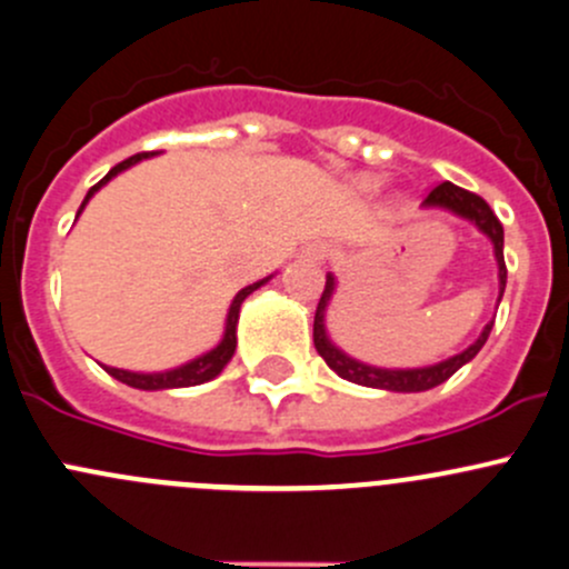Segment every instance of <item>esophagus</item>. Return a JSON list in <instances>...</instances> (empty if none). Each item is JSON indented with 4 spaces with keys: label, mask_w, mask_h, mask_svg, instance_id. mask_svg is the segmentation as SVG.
Here are the masks:
<instances>
[{
    "label": "esophagus",
    "mask_w": 569,
    "mask_h": 569,
    "mask_svg": "<svg viewBox=\"0 0 569 569\" xmlns=\"http://www.w3.org/2000/svg\"><path fill=\"white\" fill-rule=\"evenodd\" d=\"M310 256H313V259H327V244H313V248H310Z\"/></svg>",
    "instance_id": "34e87169"
}]
</instances>
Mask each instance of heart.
Masks as SVG:
<instances>
[{
    "instance_id": "obj_1",
    "label": "heart",
    "mask_w": 569,
    "mask_h": 569,
    "mask_svg": "<svg viewBox=\"0 0 569 569\" xmlns=\"http://www.w3.org/2000/svg\"><path fill=\"white\" fill-rule=\"evenodd\" d=\"M362 188L373 190V188H379V182H376V179H365V182H362Z\"/></svg>"
}]
</instances>
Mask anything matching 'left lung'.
Listing matches in <instances>:
<instances>
[{
  "mask_svg": "<svg viewBox=\"0 0 569 569\" xmlns=\"http://www.w3.org/2000/svg\"><path fill=\"white\" fill-rule=\"evenodd\" d=\"M422 207L450 209V212H456L458 218L471 220V223H475L477 229H480L482 234H486L490 242H493L496 264H499V300H501V295H505V286H507L505 229H501V223H499V218L493 214V209L486 204V199H480L477 193H469V190L458 188V184H452V182H441V184H436L433 190H430L428 199L422 201ZM332 291H335V278H332V274H327L325 295H321L319 308H316V319H313L316 351L325 357V362L330 365V368L340 376V379L355 381V385H362V387H376V390L422 392V390H430V387H439L441 381L450 379V376L456 373L458 368H463L466 362L475 360L477 351L486 346L490 327H493V321H490V325H486V330H482L480 338H477L475 343L469 346V349L460 351V355L450 357V360H445V362L428 365V368H406V370H400V368H395V370L392 368H373V365H365L360 360H355V357L346 355V351H340L338 346H335L332 340L327 338L325 310L332 300Z\"/></svg>",
  "mask_w": 569,
  "mask_h": 569,
  "instance_id": "obj_1",
  "label": "left lung"
}]
</instances>
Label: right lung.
Listing matches in <instances>:
<instances>
[{
    "instance_id": "1",
    "label": "right lung",
    "mask_w": 569,
    "mask_h": 569,
    "mask_svg": "<svg viewBox=\"0 0 569 569\" xmlns=\"http://www.w3.org/2000/svg\"><path fill=\"white\" fill-rule=\"evenodd\" d=\"M149 154H154V152L133 154V158H128V160H122V163H119V166H113V169L109 171V174H106L103 179H100V182L94 184V188H89L87 199L81 201V209L87 207V201H89V199H92L94 190H100V188H103L106 182H109L111 177H117L119 171L130 169V166L139 163L141 158H149ZM81 209H79V214H81ZM267 280H269V278L259 280V283L244 286V289L239 291V295L234 297V302H231L229 316H226V332H223V340H220V343L214 346L212 351H207V355H201V357H196V360H190V362L179 365V368L163 370V373H133V370L109 368V365H103V368L109 370V373L113 376V379H119V381H122V385H128V387H136V390H174V387H196V385H204V381L214 379V376H218L220 370H223L226 365H229L231 357H234V349H237V321H239V308H242L244 297L253 295V291L259 289V286H264Z\"/></svg>"
}]
</instances>
